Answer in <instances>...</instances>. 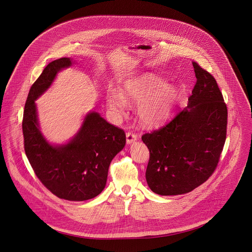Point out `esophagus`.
<instances>
[{"label":"esophagus","mask_w":252,"mask_h":252,"mask_svg":"<svg viewBox=\"0 0 252 252\" xmlns=\"http://www.w3.org/2000/svg\"><path fill=\"white\" fill-rule=\"evenodd\" d=\"M137 135L136 134H134V133H131V132H127L126 133V144H130L132 143H134L135 141H137Z\"/></svg>","instance_id":"esophagus-1"}]
</instances>
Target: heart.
<instances>
[{
	"mask_svg": "<svg viewBox=\"0 0 252 252\" xmlns=\"http://www.w3.org/2000/svg\"><path fill=\"white\" fill-rule=\"evenodd\" d=\"M178 89L154 74H145L125 83L120 93L108 90L106 104L115 113H123L129 103L137 104V113L147 126H158L167 120L174 108Z\"/></svg>",
	"mask_w": 252,
	"mask_h": 252,
	"instance_id": "heart-1",
	"label": "heart"
}]
</instances>
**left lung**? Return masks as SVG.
<instances>
[{
  "label": "left lung",
  "instance_id": "1",
  "mask_svg": "<svg viewBox=\"0 0 252 252\" xmlns=\"http://www.w3.org/2000/svg\"><path fill=\"white\" fill-rule=\"evenodd\" d=\"M196 83L187 107L142 140L150 157L145 178L160 195L191 192L216 170L227 134L228 109L215 77L192 62Z\"/></svg>",
  "mask_w": 252,
  "mask_h": 252
}]
</instances>
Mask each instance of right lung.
<instances>
[{"label": "right lung", "mask_w": 252, "mask_h": 252, "mask_svg": "<svg viewBox=\"0 0 252 252\" xmlns=\"http://www.w3.org/2000/svg\"><path fill=\"white\" fill-rule=\"evenodd\" d=\"M74 61L54 60L32 85L24 107V150L36 177L60 198L70 201L92 199L106 186L109 164L126 145L123 129L110 125L96 111L85 116L79 130L61 144L49 143L40 131L36 99Z\"/></svg>", "instance_id": "right-lung-1"}]
</instances>
